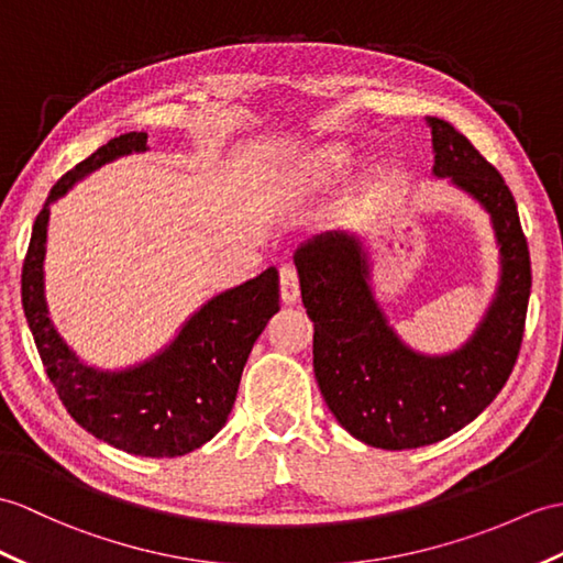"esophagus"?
<instances>
[{"label":"esophagus","mask_w":563,"mask_h":563,"mask_svg":"<svg viewBox=\"0 0 563 563\" xmlns=\"http://www.w3.org/2000/svg\"><path fill=\"white\" fill-rule=\"evenodd\" d=\"M280 290H283V302L287 305H292L299 299V273L295 264L280 266Z\"/></svg>","instance_id":"obj_1"}]
</instances>
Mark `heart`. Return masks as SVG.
Returning <instances> with one entry per match:
<instances>
[{
	"instance_id": "1",
	"label": "heart",
	"mask_w": 563,
	"mask_h": 563,
	"mask_svg": "<svg viewBox=\"0 0 563 563\" xmlns=\"http://www.w3.org/2000/svg\"><path fill=\"white\" fill-rule=\"evenodd\" d=\"M321 163H325V165H331V167H335V165H341V163H345V153L341 151V148H331V151H325L321 158H319Z\"/></svg>"
}]
</instances>
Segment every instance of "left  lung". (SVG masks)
I'll list each match as a JSON object with an SVG mask.
<instances>
[{
  "label": "left lung",
  "mask_w": 563,
  "mask_h": 563,
  "mask_svg": "<svg viewBox=\"0 0 563 563\" xmlns=\"http://www.w3.org/2000/svg\"><path fill=\"white\" fill-rule=\"evenodd\" d=\"M427 122L434 175L451 177L487 208L501 246L499 292L465 347L446 357L405 347L374 302L362 246L347 234L331 232L295 254L321 396L352 437L386 451L446 439L499 396L516 367L532 285L528 240L499 169L453 124Z\"/></svg>",
  "instance_id": "1"
}]
</instances>
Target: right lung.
<instances>
[{"label":"right lung","mask_w":563,"mask_h":563,"mask_svg":"<svg viewBox=\"0 0 563 563\" xmlns=\"http://www.w3.org/2000/svg\"><path fill=\"white\" fill-rule=\"evenodd\" d=\"M148 134L129 132L100 146L52 187L37 213L21 273V299L37 355L64 408L110 446L146 459H177L211 441L238 398L242 369L268 319L280 309L278 271L268 268L213 297L165 352L126 372H98L76 360L47 317L43 261L49 203L74 181L120 155L146 151Z\"/></svg>","instance_id":"right-lung-1"}]
</instances>
